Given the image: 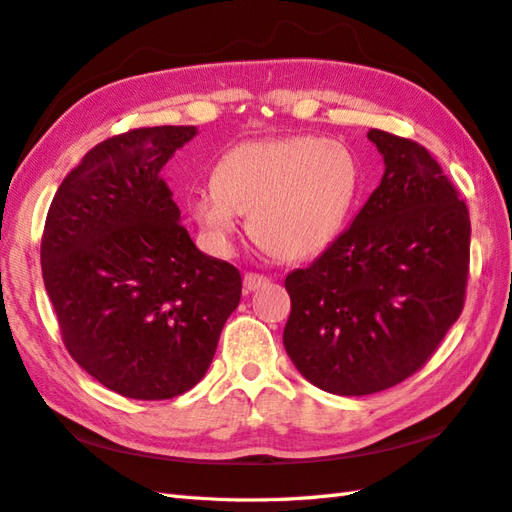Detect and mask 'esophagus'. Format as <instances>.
<instances>
[{"instance_id":"esophagus-1","label":"esophagus","mask_w":512,"mask_h":512,"mask_svg":"<svg viewBox=\"0 0 512 512\" xmlns=\"http://www.w3.org/2000/svg\"><path fill=\"white\" fill-rule=\"evenodd\" d=\"M268 283H270V279L264 275H257V272H246L244 275V290L246 292H255L259 288H266Z\"/></svg>"}]
</instances>
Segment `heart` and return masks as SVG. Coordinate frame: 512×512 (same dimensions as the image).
<instances>
[{
    "label": "heart",
    "instance_id": "b5f03b06",
    "mask_svg": "<svg viewBox=\"0 0 512 512\" xmlns=\"http://www.w3.org/2000/svg\"><path fill=\"white\" fill-rule=\"evenodd\" d=\"M360 189L353 152L323 137L246 141L231 148L187 209L218 251L233 248L248 213L259 246L283 261L316 257L347 224Z\"/></svg>",
    "mask_w": 512,
    "mask_h": 512
}]
</instances>
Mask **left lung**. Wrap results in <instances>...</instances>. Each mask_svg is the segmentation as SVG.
Wrapping results in <instances>:
<instances>
[{"label": "left lung", "instance_id": "left-lung-1", "mask_svg": "<svg viewBox=\"0 0 512 512\" xmlns=\"http://www.w3.org/2000/svg\"><path fill=\"white\" fill-rule=\"evenodd\" d=\"M382 183L312 266L285 277L283 347L331 395L397 386L432 358L465 305V200L417 141L371 128Z\"/></svg>", "mask_w": 512, "mask_h": 512}]
</instances>
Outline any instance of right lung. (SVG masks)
<instances>
[{
    "instance_id": "add662e5",
    "label": "right lung",
    "mask_w": 512,
    "mask_h": 512,
    "mask_svg": "<svg viewBox=\"0 0 512 512\" xmlns=\"http://www.w3.org/2000/svg\"><path fill=\"white\" fill-rule=\"evenodd\" d=\"M196 133L154 126L102 141L47 211L41 268L65 347L130 399L194 388L242 296L240 270L198 251L161 178Z\"/></svg>"
}]
</instances>
